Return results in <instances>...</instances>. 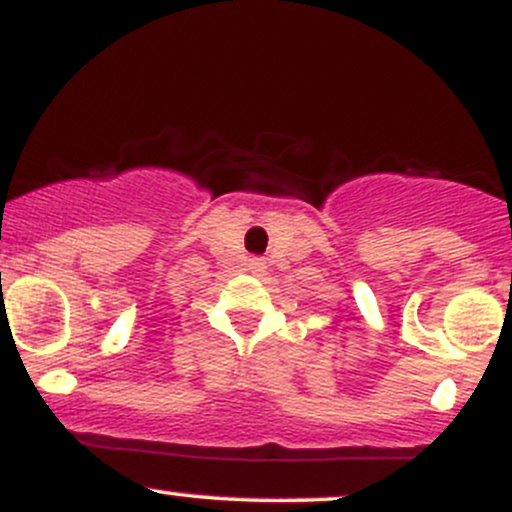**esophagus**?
<instances>
[{"label":"esophagus","mask_w":512,"mask_h":512,"mask_svg":"<svg viewBox=\"0 0 512 512\" xmlns=\"http://www.w3.org/2000/svg\"><path fill=\"white\" fill-rule=\"evenodd\" d=\"M248 267H250V272H262V269H264V262L260 260V257H250V260H248Z\"/></svg>","instance_id":"obj_1"}]
</instances>
